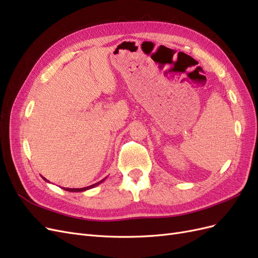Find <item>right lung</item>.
<instances>
[{
	"label": "right lung",
	"mask_w": 258,
	"mask_h": 258,
	"mask_svg": "<svg viewBox=\"0 0 258 258\" xmlns=\"http://www.w3.org/2000/svg\"><path fill=\"white\" fill-rule=\"evenodd\" d=\"M106 178H107V177H106ZM106 178H105V179H106ZM43 179L45 180V181H47V182H49L45 177H43ZM105 179H101L100 181H98V182H96V183H94V185L87 186V187H84V188H63V189L67 190V191H70V192H82V191H85V190H88V189H92V188H94V187L98 186L99 183H101Z\"/></svg>",
	"instance_id": "1"
}]
</instances>
